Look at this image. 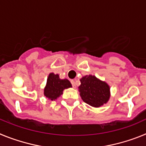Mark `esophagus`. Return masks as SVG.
<instances>
[{"instance_id":"obj_1","label":"esophagus","mask_w":146,"mask_h":146,"mask_svg":"<svg viewBox=\"0 0 146 146\" xmlns=\"http://www.w3.org/2000/svg\"><path fill=\"white\" fill-rule=\"evenodd\" d=\"M71 82H72V86H73V88H76V82H75V81H74V80H71Z\"/></svg>"}]
</instances>
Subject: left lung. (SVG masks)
I'll use <instances>...</instances> for the list:
<instances>
[{"instance_id":"8db88e82","label":"left lung","mask_w":146,"mask_h":146,"mask_svg":"<svg viewBox=\"0 0 146 146\" xmlns=\"http://www.w3.org/2000/svg\"><path fill=\"white\" fill-rule=\"evenodd\" d=\"M80 82L78 89L83 102L94 108H99L108 102L110 96L108 83L91 74L82 77Z\"/></svg>"}]
</instances>
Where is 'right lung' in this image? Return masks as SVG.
<instances>
[{"mask_svg": "<svg viewBox=\"0 0 146 146\" xmlns=\"http://www.w3.org/2000/svg\"><path fill=\"white\" fill-rule=\"evenodd\" d=\"M72 87L67 79H60L58 74L50 73L47 80V84L44 89V94L50 100H55L63 94L64 89Z\"/></svg>", "mask_w": 146, "mask_h": 146, "instance_id": "add662e5", "label": "right lung"}]
</instances>
